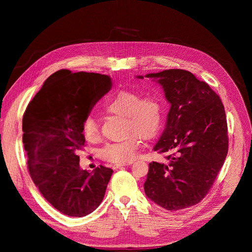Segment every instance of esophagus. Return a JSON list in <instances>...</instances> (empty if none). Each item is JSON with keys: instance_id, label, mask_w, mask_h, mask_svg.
<instances>
[{"instance_id": "esophagus-1", "label": "esophagus", "mask_w": 252, "mask_h": 252, "mask_svg": "<svg viewBox=\"0 0 252 252\" xmlns=\"http://www.w3.org/2000/svg\"><path fill=\"white\" fill-rule=\"evenodd\" d=\"M130 164H132V162L122 163V164H114V165H113V168H114V169H118V168H122V167H124V166H128V165H130Z\"/></svg>"}]
</instances>
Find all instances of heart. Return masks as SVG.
<instances>
[{
  "mask_svg": "<svg viewBox=\"0 0 252 252\" xmlns=\"http://www.w3.org/2000/svg\"><path fill=\"white\" fill-rule=\"evenodd\" d=\"M104 111L123 117L125 138L107 144L101 150V157L107 162L122 164L134 158L140 146V138L150 140L161 130L163 124V104L157 94L141 95L139 91L121 89L113 93L104 103ZM81 131L84 139L95 142L100 139V129L91 118L83 122Z\"/></svg>",
  "mask_w": 252,
  "mask_h": 252,
  "instance_id": "obj_1",
  "label": "heart"
}]
</instances>
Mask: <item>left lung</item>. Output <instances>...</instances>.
<instances>
[{
	"mask_svg": "<svg viewBox=\"0 0 252 252\" xmlns=\"http://www.w3.org/2000/svg\"><path fill=\"white\" fill-rule=\"evenodd\" d=\"M146 78L161 84L171 107L154 147L167 161L149 163L145 193L167 210L188 208L208 194L225 162L229 139L224 105L207 83L187 70Z\"/></svg>",
	"mask_w": 252,
	"mask_h": 252,
	"instance_id": "8db88e82",
	"label": "left lung"
}]
</instances>
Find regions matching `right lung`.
Instances as JSON below:
<instances>
[{"mask_svg":"<svg viewBox=\"0 0 252 252\" xmlns=\"http://www.w3.org/2000/svg\"><path fill=\"white\" fill-rule=\"evenodd\" d=\"M111 88L108 75L62 69L51 74L23 116V144L30 177L53 207L69 217H85L104 199L113 172L80 168L85 145L81 127L95 103Z\"/></svg>","mask_w":252,"mask_h":252,"instance_id":"obj_1","label":"right lung"}]
</instances>
